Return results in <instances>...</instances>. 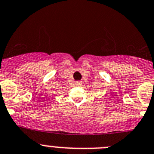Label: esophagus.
Wrapping results in <instances>:
<instances>
[{
	"mask_svg": "<svg viewBox=\"0 0 154 154\" xmlns=\"http://www.w3.org/2000/svg\"><path fill=\"white\" fill-rule=\"evenodd\" d=\"M81 84H82V83H81V81H76L75 82L76 86H80L81 85Z\"/></svg>",
	"mask_w": 154,
	"mask_h": 154,
	"instance_id": "obj_1",
	"label": "esophagus"
}]
</instances>
